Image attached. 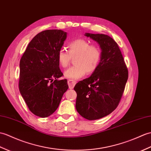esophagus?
<instances>
[{"mask_svg": "<svg viewBox=\"0 0 151 151\" xmlns=\"http://www.w3.org/2000/svg\"><path fill=\"white\" fill-rule=\"evenodd\" d=\"M76 83V82L74 81V80H68V86H69V89H73V87H75Z\"/></svg>", "mask_w": 151, "mask_h": 151, "instance_id": "obj_1", "label": "esophagus"}]
</instances>
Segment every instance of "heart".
<instances>
[{
	"instance_id": "b5f03b06",
	"label": "heart",
	"mask_w": 151,
	"mask_h": 151,
	"mask_svg": "<svg viewBox=\"0 0 151 151\" xmlns=\"http://www.w3.org/2000/svg\"><path fill=\"white\" fill-rule=\"evenodd\" d=\"M68 52L60 50L57 54L58 64L67 68L74 58L75 65L64 72V76L70 80H78L87 73L91 74L96 71L101 58V49L96 45H91L88 41L78 38L68 45Z\"/></svg>"
}]
</instances>
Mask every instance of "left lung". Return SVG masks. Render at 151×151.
<instances>
[{
	"label": "left lung",
	"mask_w": 151,
	"mask_h": 151,
	"mask_svg": "<svg viewBox=\"0 0 151 151\" xmlns=\"http://www.w3.org/2000/svg\"><path fill=\"white\" fill-rule=\"evenodd\" d=\"M100 45L99 67L89 78L77 83L76 109L84 118L97 120L111 114L118 106L128 79V70L117 43L104 34L86 33Z\"/></svg>",
	"instance_id": "8db88e82"
}]
</instances>
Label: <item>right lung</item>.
<instances>
[{"instance_id":"right-lung-1","label":"right lung","mask_w":151,"mask_h":151,"mask_svg":"<svg viewBox=\"0 0 151 151\" xmlns=\"http://www.w3.org/2000/svg\"><path fill=\"white\" fill-rule=\"evenodd\" d=\"M67 33L49 29L38 33L28 44L20 61L19 91L35 115L45 118L57 110L69 88L57 60ZM55 79V80L53 81Z\"/></svg>"}]
</instances>
